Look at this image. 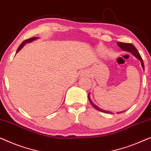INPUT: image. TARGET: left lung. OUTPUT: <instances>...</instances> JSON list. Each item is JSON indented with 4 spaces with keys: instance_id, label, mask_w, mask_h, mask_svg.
I'll return each mask as SVG.
<instances>
[{
    "instance_id": "left-lung-1",
    "label": "left lung",
    "mask_w": 151,
    "mask_h": 151,
    "mask_svg": "<svg viewBox=\"0 0 151 151\" xmlns=\"http://www.w3.org/2000/svg\"><path fill=\"white\" fill-rule=\"evenodd\" d=\"M117 44L119 46L121 47V48L123 50H125L127 52H130V53H132L133 55L134 56H135L137 59L141 61V64H142V67L143 69H145V65H144V63H143V60L140 54L137 51V49L135 48V47L134 46V45L132 44V43H122V42H118ZM88 100L89 101L91 102V104L92 106H93L94 108H95L96 110L100 111V112H104V113H108V114H114L113 112H109V111H105L104 110H102V109L99 108V107H97L96 105L93 103V101L91 100V98H90V95H89V93H88ZM123 112H118V114H121Z\"/></svg>"
}]
</instances>
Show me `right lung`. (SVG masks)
<instances>
[{"mask_svg": "<svg viewBox=\"0 0 151 151\" xmlns=\"http://www.w3.org/2000/svg\"><path fill=\"white\" fill-rule=\"evenodd\" d=\"M36 39H37V37H32V38H29V39H26V40L24 41L23 42L21 43V45H19L18 48H17V52H19V50H20L22 48V47H24V45L26 44V43H29V42H31V41H34V40H35Z\"/></svg>", "mask_w": 151, "mask_h": 151, "instance_id": "right-lung-1", "label": "right lung"}]
</instances>
